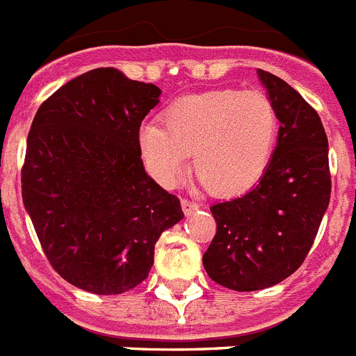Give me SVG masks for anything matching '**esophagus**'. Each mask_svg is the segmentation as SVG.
I'll return each instance as SVG.
<instances>
[{
	"mask_svg": "<svg viewBox=\"0 0 356 356\" xmlns=\"http://www.w3.org/2000/svg\"><path fill=\"white\" fill-rule=\"evenodd\" d=\"M181 206H182V211L186 213V215H190V213L197 211V209L200 208L199 202H193V200H188V199H182Z\"/></svg>",
	"mask_w": 356,
	"mask_h": 356,
	"instance_id": "obj_1",
	"label": "esophagus"
}]
</instances>
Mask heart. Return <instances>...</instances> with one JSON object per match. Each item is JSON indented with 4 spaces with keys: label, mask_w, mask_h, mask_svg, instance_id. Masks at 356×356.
<instances>
[{
    "label": "heart",
    "mask_w": 356,
    "mask_h": 356,
    "mask_svg": "<svg viewBox=\"0 0 356 356\" xmlns=\"http://www.w3.org/2000/svg\"><path fill=\"white\" fill-rule=\"evenodd\" d=\"M161 125L147 122L138 131V152L159 184L177 186L190 168L215 195L251 190L270 163L277 138V113L267 95L240 89L177 98Z\"/></svg>",
    "instance_id": "heart-1"
}]
</instances>
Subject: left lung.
I'll return each mask as SVG.
<instances>
[{"instance_id": "left-lung-1", "label": "left lung", "mask_w": 356, "mask_h": 356, "mask_svg": "<svg viewBox=\"0 0 356 356\" xmlns=\"http://www.w3.org/2000/svg\"><path fill=\"white\" fill-rule=\"evenodd\" d=\"M258 75L280 120L277 147L258 186L211 206L216 233L202 256L208 276L236 292L277 285L301 267L332 193L317 111L280 76Z\"/></svg>"}]
</instances>
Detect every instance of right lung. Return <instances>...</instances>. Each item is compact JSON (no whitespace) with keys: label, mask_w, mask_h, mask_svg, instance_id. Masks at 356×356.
I'll list each match as a JSON object with an SVG mask.
<instances>
[{"label":"right lung","mask_w":356,"mask_h":356,"mask_svg":"<svg viewBox=\"0 0 356 356\" xmlns=\"http://www.w3.org/2000/svg\"><path fill=\"white\" fill-rule=\"evenodd\" d=\"M159 95L97 67L46 98L30 127L24 208L54 270L91 293H123L147 280L161 233L184 216L138 152V131Z\"/></svg>","instance_id":"right-lung-1"}]
</instances>
